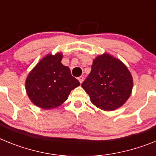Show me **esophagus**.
Segmentation results:
<instances>
[{"label":"esophagus","instance_id":"1","mask_svg":"<svg viewBox=\"0 0 156 156\" xmlns=\"http://www.w3.org/2000/svg\"><path fill=\"white\" fill-rule=\"evenodd\" d=\"M78 81H79L80 83L82 84V82H83V81H84V77L83 76H80V77H78Z\"/></svg>","mask_w":156,"mask_h":156}]
</instances>
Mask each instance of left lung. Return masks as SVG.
Listing matches in <instances>:
<instances>
[{
	"instance_id": "obj_1",
	"label": "left lung",
	"mask_w": 156,
	"mask_h": 156,
	"mask_svg": "<svg viewBox=\"0 0 156 156\" xmlns=\"http://www.w3.org/2000/svg\"><path fill=\"white\" fill-rule=\"evenodd\" d=\"M82 87L95 106L104 111H114L122 106L130 96L133 78L119 59L104 54L93 60L91 72Z\"/></svg>"
}]
</instances>
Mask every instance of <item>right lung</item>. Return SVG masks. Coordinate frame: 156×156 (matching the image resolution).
I'll list each match as a JSON object with an SVG mask.
<instances>
[{
  "label": "right lung",
  "mask_w": 156,
  "mask_h": 156,
  "mask_svg": "<svg viewBox=\"0 0 156 156\" xmlns=\"http://www.w3.org/2000/svg\"><path fill=\"white\" fill-rule=\"evenodd\" d=\"M61 53L48 55L31 70L26 80V90L37 107L50 109L67 101L70 91L80 86L69 67L62 64Z\"/></svg>",
  "instance_id": "right-lung-1"
}]
</instances>
